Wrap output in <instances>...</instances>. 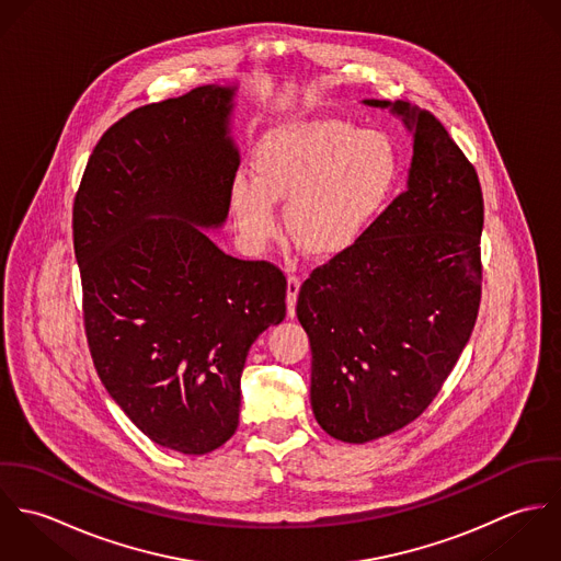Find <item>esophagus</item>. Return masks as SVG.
I'll return each mask as SVG.
<instances>
[{
    "mask_svg": "<svg viewBox=\"0 0 561 561\" xmlns=\"http://www.w3.org/2000/svg\"><path fill=\"white\" fill-rule=\"evenodd\" d=\"M300 278L298 276H289L287 278V316L294 318L296 316V300H298V291H300Z\"/></svg>",
    "mask_w": 561,
    "mask_h": 561,
    "instance_id": "1",
    "label": "esophagus"
}]
</instances>
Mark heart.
I'll return each mask as SVG.
<instances>
[{"instance_id": "heart-1", "label": "heart", "mask_w": 561, "mask_h": 561, "mask_svg": "<svg viewBox=\"0 0 561 561\" xmlns=\"http://www.w3.org/2000/svg\"><path fill=\"white\" fill-rule=\"evenodd\" d=\"M400 165L385 131L341 118L285 123L256 142L254 176L231 179L229 209L243 241L263 248L278 236L276 203L287 201L291 240L311 256H336L382 214Z\"/></svg>"}]
</instances>
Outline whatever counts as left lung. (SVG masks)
Wrapping results in <instances>:
<instances>
[{
	"label": "left lung",
	"mask_w": 561,
	"mask_h": 561,
	"mask_svg": "<svg viewBox=\"0 0 561 561\" xmlns=\"http://www.w3.org/2000/svg\"><path fill=\"white\" fill-rule=\"evenodd\" d=\"M412 134L400 196L298 296L323 432L369 443L414 421L456 367L478 320L483 198L447 129L405 101L365 99Z\"/></svg>",
	"instance_id": "obj_1"
}]
</instances>
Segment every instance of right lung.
<instances>
[{
    "mask_svg": "<svg viewBox=\"0 0 561 561\" xmlns=\"http://www.w3.org/2000/svg\"><path fill=\"white\" fill-rule=\"evenodd\" d=\"M238 83L134 110L94 147L73 205L96 374L160 447L203 456L240 423L250 345L285 320L287 280L209 240L229 216Z\"/></svg>",
    "mask_w": 561,
    "mask_h": 561,
    "instance_id": "add662e5",
    "label": "right lung"
}]
</instances>
